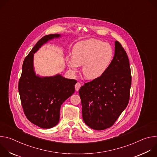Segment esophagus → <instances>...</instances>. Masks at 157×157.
I'll return each instance as SVG.
<instances>
[{
    "label": "esophagus",
    "instance_id": "1",
    "mask_svg": "<svg viewBox=\"0 0 157 157\" xmlns=\"http://www.w3.org/2000/svg\"><path fill=\"white\" fill-rule=\"evenodd\" d=\"M81 86V83L79 82H78L75 84V89H76V91H78L79 89H80Z\"/></svg>",
    "mask_w": 157,
    "mask_h": 157
}]
</instances>
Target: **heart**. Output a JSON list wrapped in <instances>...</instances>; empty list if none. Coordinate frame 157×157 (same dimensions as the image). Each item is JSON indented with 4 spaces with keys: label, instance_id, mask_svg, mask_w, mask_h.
Here are the masks:
<instances>
[{
    "label": "heart",
    "instance_id": "1",
    "mask_svg": "<svg viewBox=\"0 0 157 157\" xmlns=\"http://www.w3.org/2000/svg\"><path fill=\"white\" fill-rule=\"evenodd\" d=\"M113 50L107 43L90 39L76 43L72 50L73 58L67 59L71 70L76 73L82 65V73L88 79H94L102 75L113 60Z\"/></svg>",
    "mask_w": 157,
    "mask_h": 157
}]
</instances>
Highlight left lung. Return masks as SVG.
<instances>
[{
	"instance_id": "left-lung-1",
	"label": "left lung",
	"mask_w": 157,
	"mask_h": 157,
	"mask_svg": "<svg viewBox=\"0 0 157 157\" xmlns=\"http://www.w3.org/2000/svg\"><path fill=\"white\" fill-rule=\"evenodd\" d=\"M131 82L127 55L116 41L115 55L105 72L79 89L85 124L98 130L113 126L128 105Z\"/></svg>"
}]
</instances>
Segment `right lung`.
Instances as JSON below:
<instances>
[{"label": "right lung", "instance_id": "1", "mask_svg": "<svg viewBox=\"0 0 157 157\" xmlns=\"http://www.w3.org/2000/svg\"><path fill=\"white\" fill-rule=\"evenodd\" d=\"M51 34L41 38L25 57L18 82V92L24 114L33 124L50 128L59 120L61 104L75 92L76 80L61 75L40 78L33 71V54L49 40L59 37Z\"/></svg>", "mask_w": 157, "mask_h": 157}]
</instances>
